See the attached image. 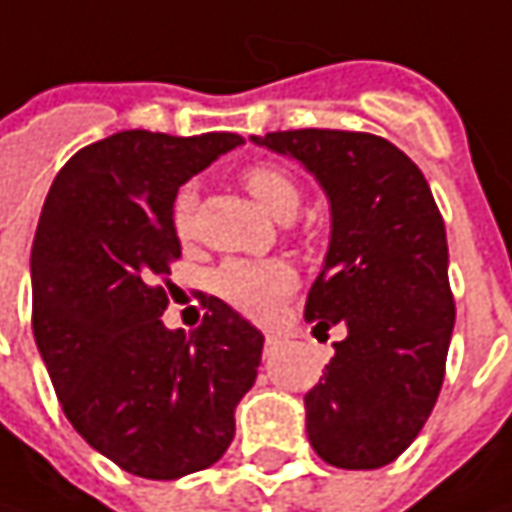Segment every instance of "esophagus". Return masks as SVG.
Returning <instances> with one entry per match:
<instances>
[{"label": "esophagus", "instance_id": "34e87169", "mask_svg": "<svg viewBox=\"0 0 512 512\" xmlns=\"http://www.w3.org/2000/svg\"><path fill=\"white\" fill-rule=\"evenodd\" d=\"M276 344H279V339H276V336H270V333H267V336H265V356H270V353H273V350H276Z\"/></svg>", "mask_w": 512, "mask_h": 512}]
</instances>
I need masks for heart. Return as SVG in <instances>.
Returning a JSON list of instances; mask_svg holds the SVG:
<instances>
[{"label":"heart","mask_w":512,"mask_h":512,"mask_svg":"<svg viewBox=\"0 0 512 512\" xmlns=\"http://www.w3.org/2000/svg\"><path fill=\"white\" fill-rule=\"evenodd\" d=\"M242 182L253 193V199L265 207L270 216L287 222L302 202V190L299 182L279 165H250L242 173ZM196 190L193 187H182L173 199V233L179 242H190L196 233ZM299 285L296 270L270 259V262H225L213 273V290L225 299L227 305L242 310L253 319H265L276 307L282 305V299L290 296Z\"/></svg>","instance_id":"b5f03b06"}]
</instances>
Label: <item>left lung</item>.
<instances>
[{
  "label": "left lung",
  "mask_w": 512,
  "mask_h": 512,
  "mask_svg": "<svg viewBox=\"0 0 512 512\" xmlns=\"http://www.w3.org/2000/svg\"><path fill=\"white\" fill-rule=\"evenodd\" d=\"M253 142L302 162L330 199V247L305 319L347 336L305 396L307 439L344 470L396 462L433 413L456 322L430 185L373 133L276 130Z\"/></svg>",
  "instance_id": "1"
}]
</instances>
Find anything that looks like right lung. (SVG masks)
Returning a JSON list of instances; mask_svg holds the SVG:
<instances>
[{"label":"right lung","mask_w":512,"mask_h":512,"mask_svg":"<svg viewBox=\"0 0 512 512\" xmlns=\"http://www.w3.org/2000/svg\"><path fill=\"white\" fill-rule=\"evenodd\" d=\"M239 133L122 130L56 173L33 250V336L85 442L133 476L170 482L225 456L265 336L216 296L190 336L168 330L179 187Z\"/></svg>","instance_id":"add662e5"}]
</instances>
